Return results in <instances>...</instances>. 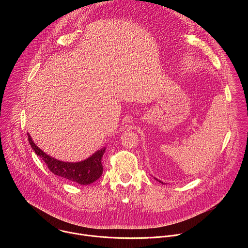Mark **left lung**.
Wrapping results in <instances>:
<instances>
[{
  "label": "left lung",
  "instance_id": "left-lung-1",
  "mask_svg": "<svg viewBox=\"0 0 248 248\" xmlns=\"http://www.w3.org/2000/svg\"><path fill=\"white\" fill-rule=\"evenodd\" d=\"M155 180H157V179H155ZM157 181H158V182H159V183H161V184H163V183H162V182H161V181H159V180H157Z\"/></svg>",
  "mask_w": 248,
  "mask_h": 248
}]
</instances>
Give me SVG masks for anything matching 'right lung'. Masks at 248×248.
Segmentation results:
<instances>
[{"instance_id": "1", "label": "right lung", "mask_w": 248, "mask_h": 248, "mask_svg": "<svg viewBox=\"0 0 248 248\" xmlns=\"http://www.w3.org/2000/svg\"><path fill=\"white\" fill-rule=\"evenodd\" d=\"M28 141L32 149L45 162L48 169L61 178H63L69 182H73L81 186H87L96 182L103 172L102 157L106 148H102L96 151L92 156L84 161L69 163L57 160L45 152H43L36 144L34 143L31 136L28 134Z\"/></svg>"}]
</instances>
